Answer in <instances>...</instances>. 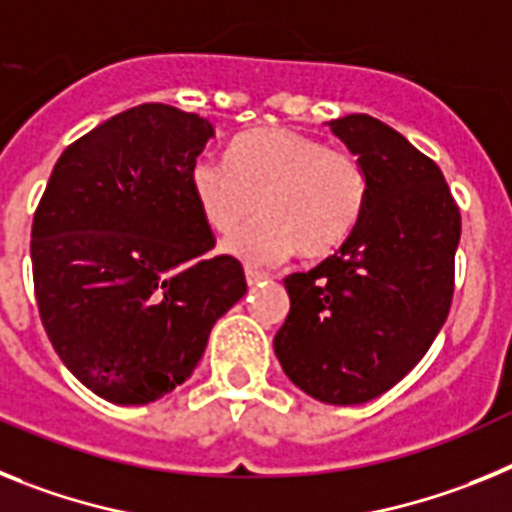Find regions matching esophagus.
I'll use <instances>...</instances> for the list:
<instances>
[{"mask_svg": "<svg viewBox=\"0 0 512 512\" xmlns=\"http://www.w3.org/2000/svg\"><path fill=\"white\" fill-rule=\"evenodd\" d=\"M244 278H247V286H250V288L260 286L262 281H268V275L260 273V270H252V268L244 270Z\"/></svg>", "mask_w": 512, "mask_h": 512, "instance_id": "esophagus-1", "label": "esophagus"}]
</instances>
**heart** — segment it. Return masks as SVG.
I'll return each mask as SVG.
<instances>
[{
  "label": "heart",
  "instance_id": "b5f03b06",
  "mask_svg": "<svg viewBox=\"0 0 512 512\" xmlns=\"http://www.w3.org/2000/svg\"><path fill=\"white\" fill-rule=\"evenodd\" d=\"M190 193L203 221L231 234L224 250L250 265H275L299 252L327 257L358 229L371 182L348 151L288 128H257L231 141L229 164L203 157L190 164Z\"/></svg>",
  "mask_w": 512,
  "mask_h": 512
}]
</instances>
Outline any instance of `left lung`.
I'll use <instances>...</instances> for the list:
<instances>
[{
	"label": "left lung",
	"mask_w": 512,
	"mask_h": 512,
	"mask_svg": "<svg viewBox=\"0 0 512 512\" xmlns=\"http://www.w3.org/2000/svg\"><path fill=\"white\" fill-rule=\"evenodd\" d=\"M327 126L366 167L368 206L335 255L283 281L291 311L273 348L304 394L363 404L402 381L441 332L461 213L438 164L402 133L363 113Z\"/></svg>",
	"instance_id": "left-lung-1"
}]
</instances>
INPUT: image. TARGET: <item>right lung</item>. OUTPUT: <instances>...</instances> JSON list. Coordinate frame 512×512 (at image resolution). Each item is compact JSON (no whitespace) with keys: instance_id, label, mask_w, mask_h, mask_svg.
I'll return each instance as SVG.
<instances>
[{"instance_id":"add662e5","label":"right lung","mask_w":512,"mask_h":512,"mask_svg":"<svg viewBox=\"0 0 512 512\" xmlns=\"http://www.w3.org/2000/svg\"><path fill=\"white\" fill-rule=\"evenodd\" d=\"M211 121L146 102L66 146L30 234L53 350L97 397L149 404L190 379L213 324L247 293L190 193Z\"/></svg>"}]
</instances>
